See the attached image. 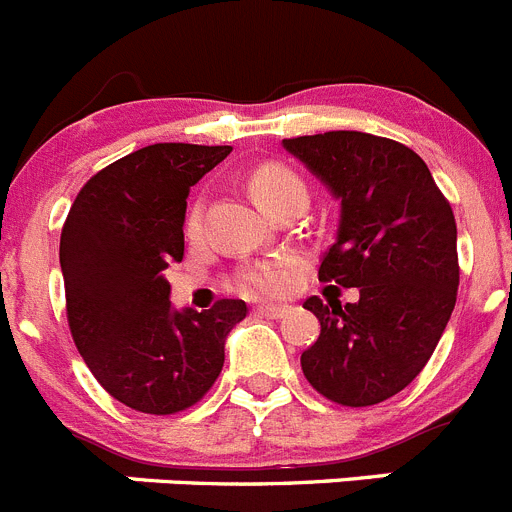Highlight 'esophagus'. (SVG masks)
<instances>
[{
    "label": "esophagus",
    "instance_id": "34e87169",
    "mask_svg": "<svg viewBox=\"0 0 512 512\" xmlns=\"http://www.w3.org/2000/svg\"><path fill=\"white\" fill-rule=\"evenodd\" d=\"M257 313L260 316H267V319H285L290 313L288 306H257Z\"/></svg>",
    "mask_w": 512,
    "mask_h": 512
}]
</instances>
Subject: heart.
Masks as SVG:
<instances>
[{"label":"heart","mask_w":512,"mask_h":512,"mask_svg":"<svg viewBox=\"0 0 512 512\" xmlns=\"http://www.w3.org/2000/svg\"><path fill=\"white\" fill-rule=\"evenodd\" d=\"M250 191L257 204L265 211H270L283 199L293 196V193H306V186L285 165L267 163L252 170ZM201 222H204V204L193 201V206L186 214V232L199 234ZM293 280H296V262L290 260V257H273V260L257 262V265L239 270L237 288L247 293V296H280V293L290 290Z\"/></svg>","instance_id":"obj_1"}]
</instances>
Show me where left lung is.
I'll use <instances>...</instances> for the list:
<instances>
[{
    "instance_id": "1",
    "label": "left lung",
    "mask_w": 512,
    "mask_h": 512,
    "mask_svg": "<svg viewBox=\"0 0 512 512\" xmlns=\"http://www.w3.org/2000/svg\"><path fill=\"white\" fill-rule=\"evenodd\" d=\"M283 147L342 204L319 280L359 288L357 303H303L321 324L301 354L303 375L339 405L382 403L416 380L454 311V211L428 165L388 137L339 130Z\"/></svg>"
}]
</instances>
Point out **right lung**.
<instances>
[{"mask_svg":"<svg viewBox=\"0 0 512 512\" xmlns=\"http://www.w3.org/2000/svg\"><path fill=\"white\" fill-rule=\"evenodd\" d=\"M229 145L158 142L99 170L78 191L61 232L66 311L99 385L132 411L170 416L199 403L224 367V342L245 301L173 311L165 267L183 260L193 183Z\"/></svg>","mask_w":512,"mask_h":512,"instance_id":"1","label":"right lung"}]
</instances>
